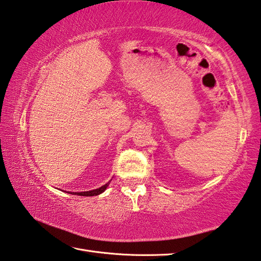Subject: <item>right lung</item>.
Returning <instances> with one entry per match:
<instances>
[{
  "label": "right lung",
  "instance_id": "obj_1",
  "mask_svg": "<svg viewBox=\"0 0 261 261\" xmlns=\"http://www.w3.org/2000/svg\"><path fill=\"white\" fill-rule=\"evenodd\" d=\"M112 180V179H111ZM110 180V181H111ZM110 181L109 182H107L105 186H102L100 188H98V189H94V190H90V191H81V192H71V191H68V193H70V195H75V196H82V197H92V196H99L101 195L102 192H105L107 188L109 187V185H110Z\"/></svg>",
  "mask_w": 261,
  "mask_h": 261
}]
</instances>
